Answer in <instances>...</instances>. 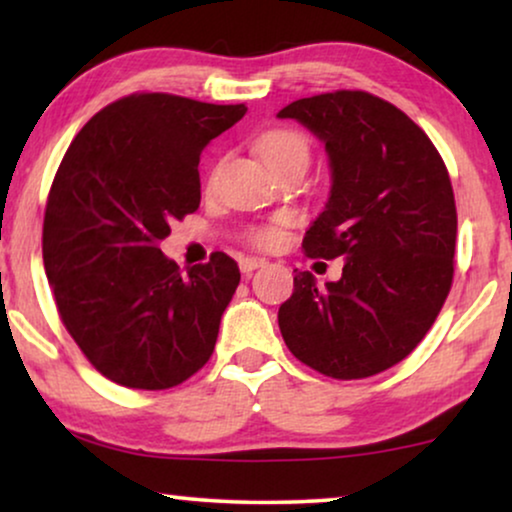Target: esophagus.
<instances>
[{
    "instance_id": "34e87169",
    "label": "esophagus",
    "mask_w": 512,
    "mask_h": 512,
    "mask_svg": "<svg viewBox=\"0 0 512 512\" xmlns=\"http://www.w3.org/2000/svg\"><path fill=\"white\" fill-rule=\"evenodd\" d=\"M265 265H268V261H265V258H261V256H244L242 261H240V270L242 272H254V270H258V268H265Z\"/></svg>"
}]
</instances>
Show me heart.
<instances>
[{
    "label": "heart",
    "mask_w": 512,
    "mask_h": 512,
    "mask_svg": "<svg viewBox=\"0 0 512 512\" xmlns=\"http://www.w3.org/2000/svg\"><path fill=\"white\" fill-rule=\"evenodd\" d=\"M261 156L265 158V163L275 170V167L289 163V160H305L307 163V158H310V146H307V139L300 135V132L277 130L270 132L268 137H263ZM251 240H254L258 247H277V244L284 240V233L279 226H263L251 233Z\"/></svg>",
    "instance_id": "obj_1"
}]
</instances>
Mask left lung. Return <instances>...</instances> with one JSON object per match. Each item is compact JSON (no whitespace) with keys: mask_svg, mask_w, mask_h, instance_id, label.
I'll list each match as a JSON object with an SVG mask.
<instances>
[{"mask_svg":"<svg viewBox=\"0 0 512 512\" xmlns=\"http://www.w3.org/2000/svg\"><path fill=\"white\" fill-rule=\"evenodd\" d=\"M277 118L298 121L328 153L331 188L305 254L345 258L324 286L293 270L279 331L296 359L335 380L382 373L422 342L450 293V174L419 125L361 90L303 97Z\"/></svg>","mask_w":512,"mask_h":512,"instance_id":"left-lung-1","label":"left lung"}]
</instances>
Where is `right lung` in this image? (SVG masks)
<instances>
[{"label": "right lung", "instance_id": "right-lung-1", "mask_svg": "<svg viewBox=\"0 0 512 512\" xmlns=\"http://www.w3.org/2000/svg\"><path fill=\"white\" fill-rule=\"evenodd\" d=\"M244 114V104L130 95L90 118L62 158L44 268L62 324L111 382L177 387L214 352L240 268L216 251L184 275L158 242L200 207V153Z\"/></svg>", "mask_w": 512, "mask_h": 512}]
</instances>
